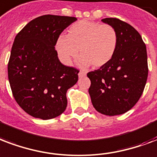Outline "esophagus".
Segmentation results:
<instances>
[{"label":"esophagus","mask_w":157,"mask_h":157,"mask_svg":"<svg viewBox=\"0 0 157 157\" xmlns=\"http://www.w3.org/2000/svg\"><path fill=\"white\" fill-rule=\"evenodd\" d=\"M86 75V72H85V71H81L78 73L79 77H83V76H85Z\"/></svg>","instance_id":"1"}]
</instances>
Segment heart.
Returning <instances> with one entry per match:
<instances>
[{
  "mask_svg": "<svg viewBox=\"0 0 157 157\" xmlns=\"http://www.w3.org/2000/svg\"><path fill=\"white\" fill-rule=\"evenodd\" d=\"M117 46L118 34L113 26L84 20L72 24L67 36H58L55 48L66 65L77 57L80 49L81 66L92 64L94 67H100L110 62Z\"/></svg>",
  "mask_w": 157,
  "mask_h": 157,
  "instance_id": "obj_1",
  "label": "heart"
}]
</instances>
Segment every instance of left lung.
<instances>
[{"mask_svg": "<svg viewBox=\"0 0 157 157\" xmlns=\"http://www.w3.org/2000/svg\"><path fill=\"white\" fill-rule=\"evenodd\" d=\"M118 34L113 58L100 69L90 71L89 94L99 113L109 116L123 114L139 100L148 76L147 48L140 33L128 23L105 18Z\"/></svg>", "mask_w": 157, "mask_h": 157, "instance_id": "obj_1", "label": "left lung"}]
</instances>
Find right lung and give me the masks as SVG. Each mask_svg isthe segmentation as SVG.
Instances as JSON below:
<instances>
[{
    "label": "right lung",
    "mask_w": 157,
    "mask_h": 157,
    "mask_svg": "<svg viewBox=\"0 0 157 157\" xmlns=\"http://www.w3.org/2000/svg\"><path fill=\"white\" fill-rule=\"evenodd\" d=\"M76 17L45 15L29 22L16 35L8 63L12 94L26 113L44 120L65 111L67 91L79 71L61 63L55 50L58 36Z\"/></svg>",
    "instance_id": "right-lung-1"
}]
</instances>
